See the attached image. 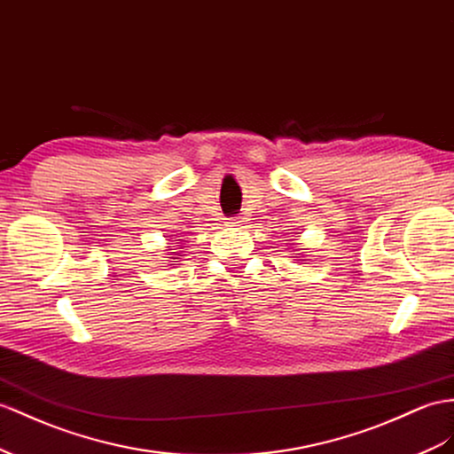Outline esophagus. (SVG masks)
<instances>
[{
	"instance_id": "obj_1",
	"label": "esophagus",
	"mask_w": 454,
	"mask_h": 454,
	"mask_svg": "<svg viewBox=\"0 0 454 454\" xmlns=\"http://www.w3.org/2000/svg\"><path fill=\"white\" fill-rule=\"evenodd\" d=\"M241 223H243V220L239 216H230L228 218V224L230 226H241Z\"/></svg>"
}]
</instances>
